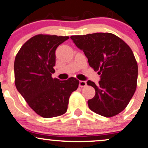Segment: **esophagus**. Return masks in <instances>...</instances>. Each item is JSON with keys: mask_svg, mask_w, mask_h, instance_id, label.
Listing matches in <instances>:
<instances>
[{"mask_svg": "<svg viewBox=\"0 0 148 148\" xmlns=\"http://www.w3.org/2000/svg\"><path fill=\"white\" fill-rule=\"evenodd\" d=\"M86 85H87V83H86V81H84V80H80V82H79V86L81 88H83L85 87V86H86Z\"/></svg>", "mask_w": 148, "mask_h": 148, "instance_id": "obj_1", "label": "esophagus"}]
</instances>
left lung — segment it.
I'll use <instances>...</instances> for the list:
<instances>
[{
    "label": "left lung",
    "mask_w": 148,
    "mask_h": 148,
    "mask_svg": "<svg viewBox=\"0 0 148 148\" xmlns=\"http://www.w3.org/2000/svg\"><path fill=\"white\" fill-rule=\"evenodd\" d=\"M82 49L89 65L99 71L101 80L94 88L95 96L88 101L89 109L106 117L117 115L127 107L137 88L138 66L131 48L112 33H94L71 36Z\"/></svg>",
    "instance_id": "1"
}]
</instances>
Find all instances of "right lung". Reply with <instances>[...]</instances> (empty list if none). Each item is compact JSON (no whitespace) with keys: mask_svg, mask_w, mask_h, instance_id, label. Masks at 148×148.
<instances>
[{"mask_svg":"<svg viewBox=\"0 0 148 148\" xmlns=\"http://www.w3.org/2000/svg\"><path fill=\"white\" fill-rule=\"evenodd\" d=\"M69 36L37 34L23 45L14 61L15 85L29 106L44 118L60 116L68 109L79 80L52 78L55 50Z\"/></svg>","mask_w":148,"mask_h":148,"instance_id":"1","label":"right lung"}]
</instances>
